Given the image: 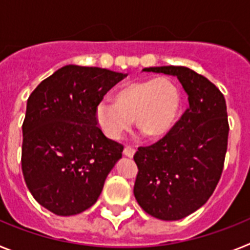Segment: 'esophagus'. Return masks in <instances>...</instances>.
<instances>
[{"label":"esophagus","instance_id":"1","mask_svg":"<svg viewBox=\"0 0 250 250\" xmlns=\"http://www.w3.org/2000/svg\"><path fill=\"white\" fill-rule=\"evenodd\" d=\"M134 154H135V149L132 146H130V145H126L125 146V149H124V155L129 156V158H132L134 156Z\"/></svg>","mask_w":250,"mask_h":250}]
</instances>
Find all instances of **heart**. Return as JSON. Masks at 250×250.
Returning <instances> with one entry per match:
<instances>
[{"label": "heart", "mask_w": 250, "mask_h": 250, "mask_svg": "<svg viewBox=\"0 0 250 250\" xmlns=\"http://www.w3.org/2000/svg\"><path fill=\"white\" fill-rule=\"evenodd\" d=\"M182 106V91L170 77H156L127 83L115 95V103L101 100L95 107V119L107 138L118 140L131 127L150 139L169 132Z\"/></svg>", "instance_id": "obj_1"}]
</instances>
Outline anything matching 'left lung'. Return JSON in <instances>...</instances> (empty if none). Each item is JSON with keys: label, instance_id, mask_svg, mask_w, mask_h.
<instances>
[{"label": "left lung", "instance_id": "8db88e82", "mask_svg": "<svg viewBox=\"0 0 250 250\" xmlns=\"http://www.w3.org/2000/svg\"><path fill=\"white\" fill-rule=\"evenodd\" d=\"M144 71L174 75L188 94L189 106L167 134L134 155V195L147 214L179 220L208 202L224 169L229 124L220 90L203 75L184 66Z\"/></svg>", "mask_w": 250, "mask_h": 250}]
</instances>
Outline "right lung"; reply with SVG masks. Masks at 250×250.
<instances>
[{
  "mask_svg": "<svg viewBox=\"0 0 250 250\" xmlns=\"http://www.w3.org/2000/svg\"><path fill=\"white\" fill-rule=\"evenodd\" d=\"M126 75L100 67L63 66L32 91L22 124V174L39 204L74 215L96 203L123 156L124 145L106 138L95 107Z\"/></svg>",
  "mask_w": 250,
  "mask_h": 250,
  "instance_id": "obj_1",
  "label": "right lung"
}]
</instances>
